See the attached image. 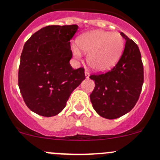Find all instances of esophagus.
Wrapping results in <instances>:
<instances>
[{
    "label": "esophagus",
    "mask_w": 160,
    "mask_h": 160,
    "mask_svg": "<svg viewBox=\"0 0 160 160\" xmlns=\"http://www.w3.org/2000/svg\"><path fill=\"white\" fill-rule=\"evenodd\" d=\"M85 77H86L87 79H88L90 77V72L88 70L85 71Z\"/></svg>",
    "instance_id": "obj_1"
}]
</instances>
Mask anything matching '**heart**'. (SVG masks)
I'll return each mask as SVG.
<instances>
[{
    "mask_svg": "<svg viewBox=\"0 0 160 160\" xmlns=\"http://www.w3.org/2000/svg\"><path fill=\"white\" fill-rule=\"evenodd\" d=\"M123 37L118 32L93 30L80 35L78 43L72 45L77 58L88 53V62L90 67L98 71H105L114 67L118 61L124 49Z\"/></svg>",
    "mask_w": 160,
    "mask_h": 160,
    "instance_id": "b5f03b06",
    "label": "heart"
}]
</instances>
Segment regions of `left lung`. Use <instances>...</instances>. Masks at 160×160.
<instances>
[{"label": "left lung", "instance_id": "8db88e82", "mask_svg": "<svg viewBox=\"0 0 160 160\" xmlns=\"http://www.w3.org/2000/svg\"><path fill=\"white\" fill-rule=\"evenodd\" d=\"M121 35L126 42L117 64L105 73L90 76L95 83L90 95L92 105L100 116L108 119L122 117L135 107L144 81L138 46L123 32Z\"/></svg>", "mask_w": 160, "mask_h": 160}]
</instances>
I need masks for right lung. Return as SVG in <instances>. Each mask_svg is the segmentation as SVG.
Segmentation results:
<instances>
[{
    "label": "right lung",
    "instance_id": "1",
    "mask_svg": "<svg viewBox=\"0 0 160 160\" xmlns=\"http://www.w3.org/2000/svg\"><path fill=\"white\" fill-rule=\"evenodd\" d=\"M78 25H49L25 43L18 70V87L33 112L52 117L67 105L71 93L85 79L83 67L73 70L70 40Z\"/></svg>",
    "mask_w": 160,
    "mask_h": 160
}]
</instances>
